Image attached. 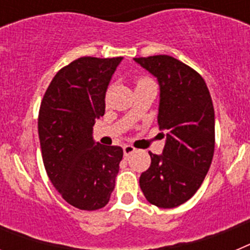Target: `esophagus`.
<instances>
[{
  "label": "esophagus",
  "mask_w": 250,
  "mask_h": 250,
  "mask_svg": "<svg viewBox=\"0 0 250 250\" xmlns=\"http://www.w3.org/2000/svg\"><path fill=\"white\" fill-rule=\"evenodd\" d=\"M123 150H124V156H125V158H127V156L131 155L132 152L135 151V147L131 146V145H124Z\"/></svg>",
  "instance_id": "esophagus-1"
}]
</instances>
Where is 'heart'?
Masks as SVG:
<instances>
[{"label": "heart", "instance_id": "1", "mask_svg": "<svg viewBox=\"0 0 250 250\" xmlns=\"http://www.w3.org/2000/svg\"><path fill=\"white\" fill-rule=\"evenodd\" d=\"M151 83H154L150 80L149 77L141 76V77H139L138 80H136V87H138V86H143V85H151Z\"/></svg>", "mask_w": 250, "mask_h": 250}]
</instances>
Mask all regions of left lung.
<instances>
[{"label": "left lung", "mask_w": 250, "mask_h": 250, "mask_svg": "<svg viewBox=\"0 0 250 250\" xmlns=\"http://www.w3.org/2000/svg\"><path fill=\"white\" fill-rule=\"evenodd\" d=\"M134 60L158 79V124L167 132L163 154L149 152L151 164L141 174L140 188L150 204L179 207L199 189L213 160L215 120L210 92L194 68L174 57Z\"/></svg>", "instance_id": "8db88e82"}]
</instances>
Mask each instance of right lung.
<instances>
[{
	"label": "right lung",
	"instance_id": "1",
	"mask_svg": "<svg viewBox=\"0 0 250 250\" xmlns=\"http://www.w3.org/2000/svg\"><path fill=\"white\" fill-rule=\"evenodd\" d=\"M123 57H80L55 75L41 101L39 136L46 173L63 199L81 210L110 200L123 159L120 146L95 143L105 95Z\"/></svg>",
	"mask_w": 250,
	"mask_h": 250
}]
</instances>
